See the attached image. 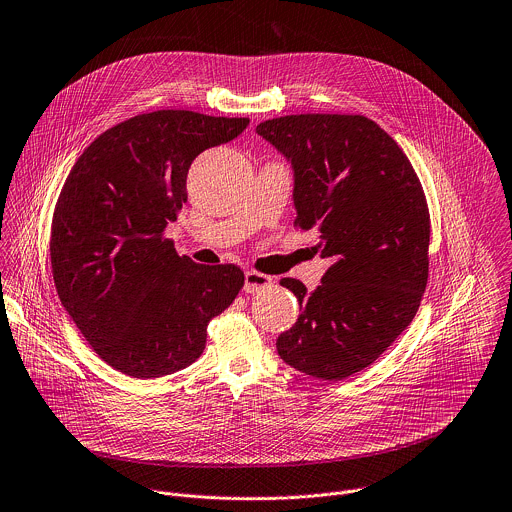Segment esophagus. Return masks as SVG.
<instances>
[{"mask_svg": "<svg viewBox=\"0 0 512 512\" xmlns=\"http://www.w3.org/2000/svg\"><path fill=\"white\" fill-rule=\"evenodd\" d=\"M273 283V279L269 277V275H265V273H259V271H247L245 273V293H259L261 289H265V287H269Z\"/></svg>", "mask_w": 512, "mask_h": 512, "instance_id": "1", "label": "esophagus"}]
</instances>
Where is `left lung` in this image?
<instances>
[{"instance_id": "obj_1", "label": "left lung", "mask_w": 512, "mask_h": 512, "mask_svg": "<svg viewBox=\"0 0 512 512\" xmlns=\"http://www.w3.org/2000/svg\"><path fill=\"white\" fill-rule=\"evenodd\" d=\"M257 133L295 171V227L317 229L331 267L301 315L279 335L293 369L341 381L375 363L409 327L429 279L431 215L423 185L397 141L365 115L301 113L263 121Z\"/></svg>"}]
</instances>
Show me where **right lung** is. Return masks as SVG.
Wrapping results in <instances>:
<instances>
[{
	"label": "right lung",
	"mask_w": 512,
	"mask_h": 512,
	"mask_svg": "<svg viewBox=\"0 0 512 512\" xmlns=\"http://www.w3.org/2000/svg\"><path fill=\"white\" fill-rule=\"evenodd\" d=\"M247 117L159 109L103 131L71 167L51 219L61 305L113 369L135 379L195 363L207 325L237 297V265H199L165 239L187 201L193 159L235 139Z\"/></svg>",
	"instance_id": "right-lung-1"
}]
</instances>
